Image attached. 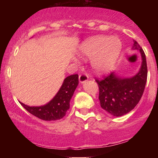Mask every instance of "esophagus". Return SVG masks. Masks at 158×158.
Listing matches in <instances>:
<instances>
[{
	"instance_id": "obj_1",
	"label": "esophagus",
	"mask_w": 158,
	"mask_h": 158,
	"mask_svg": "<svg viewBox=\"0 0 158 158\" xmlns=\"http://www.w3.org/2000/svg\"><path fill=\"white\" fill-rule=\"evenodd\" d=\"M79 82H80L81 84H82V83H84L85 81H86L88 79V74L81 73L79 77Z\"/></svg>"
}]
</instances>
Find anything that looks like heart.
Segmentation results:
<instances>
[{
	"label": "heart",
	"mask_w": 158,
	"mask_h": 158,
	"mask_svg": "<svg viewBox=\"0 0 158 158\" xmlns=\"http://www.w3.org/2000/svg\"><path fill=\"white\" fill-rule=\"evenodd\" d=\"M122 43L117 37L97 35L81 43L79 55L81 59H91L92 68L97 73H104L113 66L121 52Z\"/></svg>",
	"instance_id": "heart-1"
}]
</instances>
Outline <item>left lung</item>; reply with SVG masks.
<instances>
[{
  "label": "left lung",
  "instance_id": "1",
  "mask_svg": "<svg viewBox=\"0 0 158 158\" xmlns=\"http://www.w3.org/2000/svg\"><path fill=\"white\" fill-rule=\"evenodd\" d=\"M133 50L140 52L142 63L138 73L131 77H121L111 73L105 79H96L99 88V99L105 110L114 117H121L131 111L140 100L147 80L146 55L134 40Z\"/></svg>",
  "mask_w": 158,
  "mask_h": 158
}]
</instances>
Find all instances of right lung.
Here are the masks:
<instances>
[{
    "mask_svg": "<svg viewBox=\"0 0 158 158\" xmlns=\"http://www.w3.org/2000/svg\"><path fill=\"white\" fill-rule=\"evenodd\" d=\"M79 84L77 74L64 79L60 89L50 102L41 106H29L19 102L27 111L45 121L60 119L64 117L70 108V101Z\"/></svg>",
    "mask_w": 158,
    "mask_h": 158,
    "instance_id": "1",
    "label": "right lung"
}]
</instances>
